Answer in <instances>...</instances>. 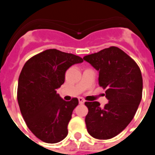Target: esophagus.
Wrapping results in <instances>:
<instances>
[{
	"label": "esophagus",
	"mask_w": 155,
	"mask_h": 155,
	"mask_svg": "<svg viewBox=\"0 0 155 155\" xmlns=\"http://www.w3.org/2000/svg\"><path fill=\"white\" fill-rule=\"evenodd\" d=\"M78 101H79V103H80V104H84V100L82 98H78Z\"/></svg>",
	"instance_id": "34e87169"
}]
</instances>
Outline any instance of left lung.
Instances as JSON below:
<instances>
[{"instance_id": "1", "label": "left lung", "mask_w": 155, "mask_h": 155, "mask_svg": "<svg viewBox=\"0 0 155 155\" xmlns=\"http://www.w3.org/2000/svg\"><path fill=\"white\" fill-rule=\"evenodd\" d=\"M83 59L99 71V85L105 89L109 100L104 107L98 102H85L87 130L96 139H111L124 130L136 114L143 91L141 71L134 60L116 46Z\"/></svg>"}]
</instances>
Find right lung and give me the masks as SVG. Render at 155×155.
Returning <instances> with one entry per match:
<instances>
[{
    "mask_svg": "<svg viewBox=\"0 0 155 155\" xmlns=\"http://www.w3.org/2000/svg\"><path fill=\"white\" fill-rule=\"evenodd\" d=\"M83 62L72 53L50 49L28 60L18 78L17 98L20 111L31 132L45 143L61 141L78 99L66 102L57 93L64 82L65 72Z\"/></svg>",
    "mask_w": 155,
    "mask_h": 155,
    "instance_id": "add662e5",
    "label": "right lung"
}]
</instances>
